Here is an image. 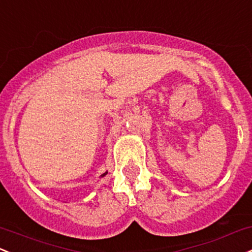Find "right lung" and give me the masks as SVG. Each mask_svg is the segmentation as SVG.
<instances>
[{"label": "right lung", "instance_id": "1", "mask_svg": "<svg viewBox=\"0 0 252 252\" xmlns=\"http://www.w3.org/2000/svg\"><path fill=\"white\" fill-rule=\"evenodd\" d=\"M106 173H107V172H105V173H103V175H101V177H104V176H106Z\"/></svg>", "mask_w": 252, "mask_h": 252}]
</instances>
